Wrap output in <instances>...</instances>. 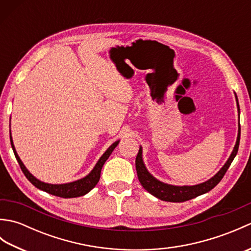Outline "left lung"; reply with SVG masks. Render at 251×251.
<instances>
[{"label": "left lung", "mask_w": 251, "mask_h": 251, "mask_svg": "<svg viewBox=\"0 0 251 251\" xmlns=\"http://www.w3.org/2000/svg\"><path fill=\"white\" fill-rule=\"evenodd\" d=\"M238 111H239V106H238ZM239 139H241V125H238V136H237L236 145L234 147V150L231 154V156L227 159V162L226 163L225 166L220 169L219 173H218L216 176H214L211 179L206 181V182L197 184V185H192V186H186V185L175 186V185L163 183L161 181L156 180L153 176L150 175V173L148 172L145 164H143L142 149L140 148L136 157V170H137L138 179H139L141 185L149 192V193H151L152 195H154L162 201L181 202V201L192 200L196 196L209 192L220 182L221 179L223 178V176L226 175V170L228 169V167H230L234 157L236 156L238 147H239Z\"/></svg>", "instance_id": "1"}]
</instances>
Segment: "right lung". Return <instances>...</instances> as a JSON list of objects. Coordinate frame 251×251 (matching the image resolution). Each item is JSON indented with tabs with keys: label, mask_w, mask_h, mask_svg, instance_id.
<instances>
[{
	"label": "right lung",
	"mask_w": 251,
	"mask_h": 251,
	"mask_svg": "<svg viewBox=\"0 0 251 251\" xmlns=\"http://www.w3.org/2000/svg\"><path fill=\"white\" fill-rule=\"evenodd\" d=\"M10 143H12L14 154H15L16 158H17V162L19 164L21 170H23V173L25 174L26 179H28L32 184L36 186L37 189L45 191V192H47V193H50L51 195L59 196V197H62V199H71V197H78V196H83L85 194H87L90 190L95 188V185L98 183V181L100 179V173H101V169H102L103 164L105 163L106 159L109 158V156L111 155V153L114 150L115 147L119 145V141L114 142L113 145H112L108 149V150L105 151L103 155L100 157L98 163L96 164V166L92 170V173H90L88 176H86V177L81 179V180L74 181V182L66 183V184H49V183L42 182V181L34 178L33 176H32L28 172V169L25 167V165L23 164L21 159L19 158L18 154H17V152H16L15 147L13 145L12 137H10Z\"/></svg>",
	"instance_id": "obj_1"
}]
</instances>
